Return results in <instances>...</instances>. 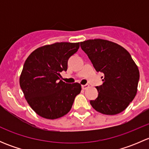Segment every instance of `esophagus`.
I'll return each mask as SVG.
<instances>
[{
	"label": "esophagus",
	"instance_id": "esophagus-1",
	"mask_svg": "<svg viewBox=\"0 0 149 149\" xmlns=\"http://www.w3.org/2000/svg\"><path fill=\"white\" fill-rule=\"evenodd\" d=\"M88 86H88V84H85V85H82L81 86V88H83L84 90H85V89H86L87 88H88Z\"/></svg>",
	"mask_w": 149,
	"mask_h": 149
}]
</instances>
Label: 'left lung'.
Segmentation results:
<instances>
[{"label":"left lung","instance_id":"8db88e82","mask_svg":"<svg viewBox=\"0 0 149 149\" xmlns=\"http://www.w3.org/2000/svg\"><path fill=\"white\" fill-rule=\"evenodd\" d=\"M80 45L95 70L104 74L103 84L96 86L98 97L90 104L104 115L120 113L137 93L140 77L138 66L124 47L112 42L95 39Z\"/></svg>","mask_w":149,"mask_h":149}]
</instances>
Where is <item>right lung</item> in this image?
<instances>
[{
    "mask_svg": "<svg viewBox=\"0 0 149 149\" xmlns=\"http://www.w3.org/2000/svg\"><path fill=\"white\" fill-rule=\"evenodd\" d=\"M79 44L57 42L42 46L25 61L20 86L29 106L40 116L50 120L64 116L80 94V84L60 80V73L67 70L68 61L77 52Z\"/></svg>",
    "mask_w": 149,
    "mask_h": 149,
    "instance_id": "1",
    "label": "right lung"
}]
</instances>
